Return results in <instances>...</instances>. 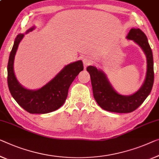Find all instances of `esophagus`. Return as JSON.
Listing matches in <instances>:
<instances>
[{
  "mask_svg": "<svg viewBox=\"0 0 159 159\" xmlns=\"http://www.w3.org/2000/svg\"><path fill=\"white\" fill-rule=\"evenodd\" d=\"M92 61H91V58H90L89 56H85L84 58H83V63H84V67L86 68L87 66L90 65Z\"/></svg>",
  "mask_w": 159,
  "mask_h": 159,
  "instance_id": "esophagus-1",
  "label": "esophagus"
}]
</instances>
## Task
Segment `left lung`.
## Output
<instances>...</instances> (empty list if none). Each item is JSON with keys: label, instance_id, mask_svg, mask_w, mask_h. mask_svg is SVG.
I'll return each mask as SVG.
<instances>
[{"label": "left lung", "instance_id": "1", "mask_svg": "<svg viewBox=\"0 0 159 159\" xmlns=\"http://www.w3.org/2000/svg\"><path fill=\"white\" fill-rule=\"evenodd\" d=\"M128 40H131L138 44L146 57V77L138 91L129 96L118 93L113 89L107 75L102 70L96 66H88L86 70L91 76L94 98L99 106L110 112L125 113H131L138 108L150 94L154 80L153 53L149 46L147 37L139 28H131L126 35Z\"/></svg>", "mask_w": 159, "mask_h": 159}]
</instances>
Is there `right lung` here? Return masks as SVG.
Here are the masks:
<instances>
[{"mask_svg":"<svg viewBox=\"0 0 159 159\" xmlns=\"http://www.w3.org/2000/svg\"><path fill=\"white\" fill-rule=\"evenodd\" d=\"M32 26L25 34L16 38L8 63V85L13 98L19 106L30 113L44 114L53 112L61 108L66 100L68 89L79 73L84 70L81 60L65 66L53 79L38 89H28L23 86L14 73V59L18 45L25 34L34 30Z\"/></svg>","mask_w":159,"mask_h":159,"instance_id":"1","label":"right lung"}]
</instances>
